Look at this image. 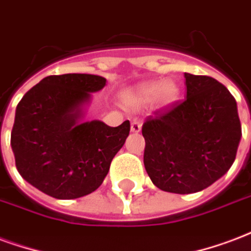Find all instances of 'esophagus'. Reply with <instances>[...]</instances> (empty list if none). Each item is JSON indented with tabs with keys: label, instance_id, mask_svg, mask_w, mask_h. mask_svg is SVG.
I'll return each mask as SVG.
<instances>
[{
	"label": "esophagus",
	"instance_id": "esophagus-1",
	"mask_svg": "<svg viewBox=\"0 0 251 251\" xmlns=\"http://www.w3.org/2000/svg\"><path fill=\"white\" fill-rule=\"evenodd\" d=\"M141 127H142V124H141L140 121L137 120V118H135V120L131 121L130 129H131V131H133V133H140V131H141Z\"/></svg>",
	"mask_w": 251,
	"mask_h": 251
}]
</instances>
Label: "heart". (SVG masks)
Masks as SVG:
<instances>
[{
    "mask_svg": "<svg viewBox=\"0 0 251 251\" xmlns=\"http://www.w3.org/2000/svg\"><path fill=\"white\" fill-rule=\"evenodd\" d=\"M178 94H179V88L173 79L153 81V82L145 83L133 92L126 93L124 101L129 106L134 107L149 106L154 101H157L162 106H166L177 100Z\"/></svg>",
    "mask_w": 251,
    "mask_h": 251,
    "instance_id": "obj_1",
    "label": "heart"
}]
</instances>
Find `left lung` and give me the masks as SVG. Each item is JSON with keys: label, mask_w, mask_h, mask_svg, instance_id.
<instances>
[{"label": "left lung", "mask_w": 251, "mask_h": 251, "mask_svg": "<svg viewBox=\"0 0 251 251\" xmlns=\"http://www.w3.org/2000/svg\"><path fill=\"white\" fill-rule=\"evenodd\" d=\"M185 81L186 98L142 126L148 176L177 194L201 192L225 176L242 135L237 102L222 83L190 73Z\"/></svg>", "instance_id": "left-lung-1"}]
</instances>
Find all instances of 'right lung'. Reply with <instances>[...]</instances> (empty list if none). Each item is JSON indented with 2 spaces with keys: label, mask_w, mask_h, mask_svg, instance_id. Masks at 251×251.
<instances>
[{
  "label": "right lung",
  "mask_w": 251,
  "mask_h": 251,
  "mask_svg": "<svg viewBox=\"0 0 251 251\" xmlns=\"http://www.w3.org/2000/svg\"><path fill=\"white\" fill-rule=\"evenodd\" d=\"M106 78L94 74L49 75L22 97L10 145L21 177L57 200L88 196L101 186L124 146L130 122L117 127L83 121L92 94Z\"/></svg>",
  "instance_id": "obj_1"
}]
</instances>
